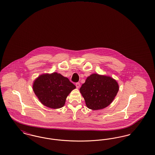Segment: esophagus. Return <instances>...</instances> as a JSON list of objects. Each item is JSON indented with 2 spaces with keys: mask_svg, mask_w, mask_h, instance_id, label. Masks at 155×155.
<instances>
[{
  "mask_svg": "<svg viewBox=\"0 0 155 155\" xmlns=\"http://www.w3.org/2000/svg\"><path fill=\"white\" fill-rule=\"evenodd\" d=\"M75 86H76L77 88H79L80 87V84L79 82H77V83L75 84Z\"/></svg>",
  "mask_w": 155,
  "mask_h": 155,
  "instance_id": "obj_1",
  "label": "esophagus"
}]
</instances>
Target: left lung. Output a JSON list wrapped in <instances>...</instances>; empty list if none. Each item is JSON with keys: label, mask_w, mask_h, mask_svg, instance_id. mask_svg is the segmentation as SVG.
I'll use <instances>...</instances> for the list:
<instances>
[{"label": "left lung", "mask_w": 155, "mask_h": 155, "mask_svg": "<svg viewBox=\"0 0 155 155\" xmlns=\"http://www.w3.org/2000/svg\"><path fill=\"white\" fill-rule=\"evenodd\" d=\"M119 87L114 79L109 76L91 74L80 89L88 108L96 110L110 104L117 95Z\"/></svg>", "instance_id": "8db88e82"}]
</instances>
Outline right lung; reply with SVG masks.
Listing matches in <instances>:
<instances>
[{
    "mask_svg": "<svg viewBox=\"0 0 155 155\" xmlns=\"http://www.w3.org/2000/svg\"><path fill=\"white\" fill-rule=\"evenodd\" d=\"M75 88L67 77L56 72L39 75L33 84V91L40 102L51 109L64 106L67 97Z\"/></svg>",
    "mask_w": 155,
    "mask_h": 155,
    "instance_id": "right-lung-1",
    "label": "right lung"
}]
</instances>
